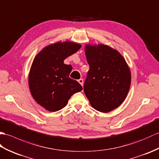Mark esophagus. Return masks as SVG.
I'll return each instance as SVG.
<instances>
[{
    "mask_svg": "<svg viewBox=\"0 0 159 159\" xmlns=\"http://www.w3.org/2000/svg\"><path fill=\"white\" fill-rule=\"evenodd\" d=\"M78 82L81 84V85L83 86V84H84V80H83V79H80V80H78Z\"/></svg>",
    "mask_w": 159,
    "mask_h": 159,
    "instance_id": "esophagus-1",
    "label": "esophagus"
}]
</instances>
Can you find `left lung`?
I'll return each instance as SVG.
<instances>
[{"label": "left lung", "mask_w": 159, "mask_h": 159, "mask_svg": "<svg viewBox=\"0 0 159 159\" xmlns=\"http://www.w3.org/2000/svg\"><path fill=\"white\" fill-rule=\"evenodd\" d=\"M90 69L84 91L93 108L109 112L125 101L130 86V71L125 58L107 45H86Z\"/></svg>", "instance_id": "obj_1"}]
</instances>
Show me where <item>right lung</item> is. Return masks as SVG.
<instances>
[{"instance_id":"obj_1","label":"right lung","mask_w":159,"mask_h":159,"mask_svg":"<svg viewBox=\"0 0 159 159\" xmlns=\"http://www.w3.org/2000/svg\"><path fill=\"white\" fill-rule=\"evenodd\" d=\"M80 48L73 42H58L45 47L35 56L29 73V89L35 101L47 110L65 107L70 97L82 90L69 77L72 66L64 64V60Z\"/></svg>"}]
</instances>
